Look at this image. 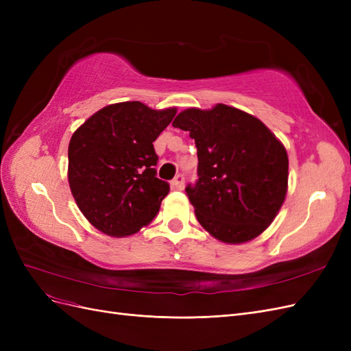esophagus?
Returning <instances> with one entry per match:
<instances>
[{
    "instance_id": "esophagus-1",
    "label": "esophagus",
    "mask_w": 351,
    "mask_h": 351,
    "mask_svg": "<svg viewBox=\"0 0 351 351\" xmlns=\"http://www.w3.org/2000/svg\"><path fill=\"white\" fill-rule=\"evenodd\" d=\"M171 187H173V190H183L184 189V176L178 174L171 182Z\"/></svg>"
}]
</instances>
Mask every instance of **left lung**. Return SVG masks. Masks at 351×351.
I'll list each match as a JSON object with an SVG mask.
<instances>
[{"label": "left lung", "mask_w": 351, "mask_h": 351, "mask_svg": "<svg viewBox=\"0 0 351 351\" xmlns=\"http://www.w3.org/2000/svg\"><path fill=\"white\" fill-rule=\"evenodd\" d=\"M195 139L197 176L186 192L199 224L222 243L261 236L281 209L289 189V155L256 117L217 104L187 108L173 121Z\"/></svg>", "instance_id": "obj_1"}]
</instances>
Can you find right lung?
<instances>
[{
  "label": "right lung",
  "mask_w": 351,
  "mask_h": 351,
  "mask_svg": "<svg viewBox=\"0 0 351 351\" xmlns=\"http://www.w3.org/2000/svg\"><path fill=\"white\" fill-rule=\"evenodd\" d=\"M177 108L139 101L111 104L90 115L69 143V184L90 224L111 237L132 236L156 217L169 184L156 177V137Z\"/></svg>",
  "instance_id": "obj_1"
}]
</instances>
